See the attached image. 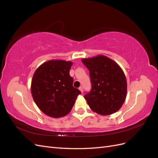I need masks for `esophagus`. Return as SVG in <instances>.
I'll list each match as a JSON object with an SVG mask.
<instances>
[{
	"label": "esophagus",
	"mask_w": 158,
	"mask_h": 158,
	"mask_svg": "<svg viewBox=\"0 0 158 158\" xmlns=\"http://www.w3.org/2000/svg\"><path fill=\"white\" fill-rule=\"evenodd\" d=\"M79 89H80V91L81 92V93H83V92H84V90H83V87L82 86H80V88H79Z\"/></svg>",
	"instance_id": "obj_1"
}]
</instances>
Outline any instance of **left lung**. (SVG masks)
<instances>
[{
    "label": "left lung",
    "mask_w": 158,
    "mask_h": 158,
    "mask_svg": "<svg viewBox=\"0 0 158 158\" xmlns=\"http://www.w3.org/2000/svg\"><path fill=\"white\" fill-rule=\"evenodd\" d=\"M89 71L92 90L84 98L94 112L109 115L121 109L125 101L127 83L125 73L116 62L98 55L82 59Z\"/></svg>",
    "instance_id": "left-lung-1"
}]
</instances>
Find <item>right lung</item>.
<instances>
[{"mask_svg": "<svg viewBox=\"0 0 158 158\" xmlns=\"http://www.w3.org/2000/svg\"><path fill=\"white\" fill-rule=\"evenodd\" d=\"M73 63L50 60L41 64L33 74L31 92L41 111L47 116L59 118L68 114L80 91L73 87L69 74Z\"/></svg>", "mask_w": 158, "mask_h": 158, "instance_id": "add662e5", "label": "right lung"}]
</instances>
